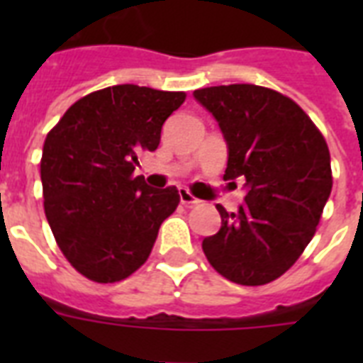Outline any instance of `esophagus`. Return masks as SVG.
I'll list each match as a JSON object with an SVG mask.
<instances>
[{
	"label": "esophagus",
	"instance_id": "esophagus-1",
	"mask_svg": "<svg viewBox=\"0 0 363 363\" xmlns=\"http://www.w3.org/2000/svg\"><path fill=\"white\" fill-rule=\"evenodd\" d=\"M179 196H181V203L186 205V207H194V205L201 203L198 198H194L192 194H190V190H186V188H181V190H179Z\"/></svg>",
	"mask_w": 363,
	"mask_h": 363
}]
</instances>
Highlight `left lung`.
I'll use <instances>...</instances> for the list:
<instances>
[{
	"label": "left lung",
	"mask_w": 363,
	"mask_h": 363,
	"mask_svg": "<svg viewBox=\"0 0 363 363\" xmlns=\"http://www.w3.org/2000/svg\"><path fill=\"white\" fill-rule=\"evenodd\" d=\"M194 98L226 139L224 181L242 179L247 188L235 213L216 205L222 226L203 239V252L228 281L267 284L296 264L320 222L333 184L326 139L296 101L271 88L211 86Z\"/></svg>",
	"instance_id": "8db88e82"
}]
</instances>
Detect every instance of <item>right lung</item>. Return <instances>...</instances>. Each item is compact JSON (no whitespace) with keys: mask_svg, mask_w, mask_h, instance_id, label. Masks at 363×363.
<instances>
[{"mask_svg":"<svg viewBox=\"0 0 363 363\" xmlns=\"http://www.w3.org/2000/svg\"><path fill=\"white\" fill-rule=\"evenodd\" d=\"M184 99L116 84L75 101L48 131L45 215L67 262L90 281L118 282L139 269L181 201L177 186L150 188L133 171L139 154L158 148L162 125Z\"/></svg>","mask_w":363,"mask_h":363,"instance_id":"right-lung-1","label":"right lung"}]
</instances>
